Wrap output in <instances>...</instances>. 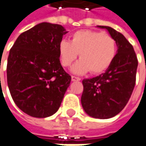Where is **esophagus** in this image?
<instances>
[{"instance_id":"obj_1","label":"esophagus","mask_w":146,"mask_h":146,"mask_svg":"<svg viewBox=\"0 0 146 146\" xmlns=\"http://www.w3.org/2000/svg\"><path fill=\"white\" fill-rule=\"evenodd\" d=\"M81 78L80 77H77V76H71V81L72 82H76V81H80Z\"/></svg>"}]
</instances>
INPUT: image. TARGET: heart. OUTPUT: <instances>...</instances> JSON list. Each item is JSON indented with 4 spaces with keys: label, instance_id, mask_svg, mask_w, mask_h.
<instances>
[{
    "label": "heart",
    "instance_id": "b5f03b06",
    "mask_svg": "<svg viewBox=\"0 0 146 146\" xmlns=\"http://www.w3.org/2000/svg\"><path fill=\"white\" fill-rule=\"evenodd\" d=\"M117 52L115 39L111 36L95 31H78L75 32L70 42L63 40L58 44L61 64L69 67L76 59L80 61L73 67V72L84 74L88 70L94 75L105 72L113 63Z\"/></svg>",
    "mask_w": 146,
    "mask_h": 146
}]
</instances>
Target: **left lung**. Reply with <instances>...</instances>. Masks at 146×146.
<instances>
[{
    "label": "left lung",
    "instance_id": "8db88e82",
    "mask_svg": "<svg viewBox=\"0 0 146 146\" xmlns=\"http://www.w3.org/2000/svg\"><path fill=\"white\" fill-rule=\"evenodd\" d=\"M106 29L118 47L115 58L106 71L82 81V106L88 115L108 119L120 113L127 104L136 82L138 58L132 44L125 36L109 26Z\"/></svg>",
    "mask_w": 146,
    "mask_h": 146
}]
</instances>
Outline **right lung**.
<instances>
[{"label":"right lung","mask_w":146,"mask_h":146,"mask_svg":"<svg viewBox=\"0 0 146 146\" xmlns=\"http://www.w3.org/2000/svg\"><path fill=\"white\" fill-rule=\"evenodd\" d=\"M67 32L60 25L40 23L23 32L10 49L7 85L17 106L44 118L59 108L71 76L59 60L58 44Z\"/></svg>","instance_id":"add662e5"}]
</instances>
